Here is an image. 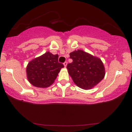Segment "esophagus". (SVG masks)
<instances>
[{
	"mask_svg": "<svg viewBox=\"0 0 132 132\" xmlns=\"http://www.w3.org/2000/svg\"><path fill=\"white\" fill-rule=\"evenodd\" d=\"M64 65L65 67H66L67 65V62H65L64 63Z\"/></svg>",
	"mask_w": 132,
	"mask_h": 132,
	"instance_id": "obj_1",
	"label": "esophagus"
}]
</instances>
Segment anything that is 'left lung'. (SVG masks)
Masks as SVG:
<instances>
[{"label":"left lung","instance_id":"1","mask_svg":"<svg viewBox=\"0 0 132 132\" xmlns=\"http://www.w3.org/2000/svg\"><path fill=\"white\" fill-rule=\"evenodd\" d=\"M73 62L67 64L68 74L79 88L89 89L97 85L105 75L102 61L81 50L70 53Z\"/></svg>","mask_w":132,"mask_h":132}]
</instances>
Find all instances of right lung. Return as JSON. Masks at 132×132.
I'll use <instances>...</instances> for the list:
<instances>
[{"mask_svg": "<svg viewBox=\"0 0 132 132\" xmlns=\"http://www.w3.org/2000/svg\"><path fill=\"white\" fill-rule=\"evenodd\" d=\"M57 54L49 52L30 61L26 68L27 77L32 85L47 88L52 85L64 65L58 62Z\"/></svg>", "mask_w": 132, "mask_h": 132, "instance_id": "add662e5", "label": "right lung"}]
</instances>
